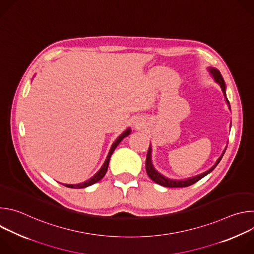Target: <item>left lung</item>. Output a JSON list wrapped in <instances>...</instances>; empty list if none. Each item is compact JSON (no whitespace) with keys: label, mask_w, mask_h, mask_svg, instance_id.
I'll list each match as a JSON object with an SVG mask.
<instances>
[{"label":"left lung","mask_w":254,"mask_h":254,"mask_svg":"<svg viewBox=\"0 0 254 254\" xmlns=\"http://www.w3.org/2000/svg\"><path fill=\"white\" fill-rule=\"evenodd\" d=\"M208 71L210 72V75L214 78V80L218 83L222 89V92L225 96V100H226V103L228 104V107L230 110V103H229V100L227 99V96H226V86H225V81L220 73V71L218 69H216L214 67H208ZM231 127V126H230ZM227 148V147H226ZM226 148L224 149L222 155L219 157V159L216 161V163L214 164L213 167H211L208 171L200 174V175H197V176H194V177H191V178H188V179H184V180H176V179H170V178H167L165 177L164 175H162L161 173H159L154 165H153V162H152V147L150 144V148H149V151H148V154H147V159H146V170H147V174L148 176L151 178V180H153L154 182H156L157 184L161 185V186H164V187H168V188H182V187H188V186H191L193 184H195L196 182H198L199 180H201L203 177L207 176L209 173H211L215 167L219 164V162L221 161L225 151H226Z\"/></svg>","instance_id":"1"}]
</instances>
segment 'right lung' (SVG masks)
I'll list each match as a JSON object with an SVG mask.
<instances>
[{"label": "right lung", "instance_id": "obj_1", "mask_svg": "<svg viewBox=\"0 0 254 254\" xmlns=\"http://www.w3.org/2000/svg\"><path fill=\"white\" fill-rule=\"evenodd\" d=\"M129 133H130V128L128 127V128H127V129L114 141V143H113V146H112L110 152H108V155H107V157H106L105 162L103 163V165L101 166V168L99 169V171H98L94 176H92L89 180L85 181V182H82V183H79V184H65V186L68 187V188H73V189H83V188H86V187H88V186H91V185L97 183L98 181H100V180L104 177V175H105V173H106V171H107V168H108V164H110L111 157H112L113 153L115 152L116 148L119 146V143H120L126 136H127Z\"/></svg>", "mask_w": 254, "mask_h": 254}]
</instances>
